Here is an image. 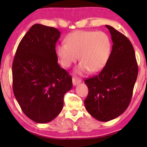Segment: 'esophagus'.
<instances>
[{
  "label": "esophagus",
  "mask_w": 147,
  "mask_h": 147,
  "mask_svg": "<svg viewBox=\"0 0 147 147\" xmlns=\"http://www.w3.org/2000/svg\"><path fill=\"white\" fill-rule=\"evenodd\" d=\"M81 82H82L81 79H80V78H78L77 77H74L72 78V82H73L74 86L78 85V84H80Z\"/></svg>",
  "instance_id": "1"
}]
</instances>
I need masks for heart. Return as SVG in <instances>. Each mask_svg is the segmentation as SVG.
I'll return each mask as SVG.
<instances>
[{
    "mask_svg": "<svg viewBox=\"0 0 147 147\" xmlns=\"http://www.w3.org/2000/svg\"><path fill=\"white\" fill-rule=\"evenodd\" d=\"M65 42L57 46L56 54L65 67L75 63L80 55L82 62L77 69L78 73L100 71L111 54V40L104 32L78 31L69 34Z\"/></svg>",
    "mask_w": 147,
    "mask_h": 147,
    "instance_id": "b5f03b06",
    "label": "heart"
}]
</instances>
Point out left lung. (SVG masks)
Instances as JSON below:
<instances>
[{
  "mask_svg": "<svg viewBox=\"0 0 147 147\" xmlns=\"http://www.w3.org/2000/svg\"><path fill=\"white\" fill-rule=\"evenodd\" d=\"M113 42L107 63L99 74L86 79L87 111L96 120L107 122L126 110L138 76L135 53L130 40L111 26L106 25Z\"/></svg>",
  "mask_w": 147,
  "mask_h": 147,
  "instance_id": "1",
  "label": "left lung"
}]
</instances>
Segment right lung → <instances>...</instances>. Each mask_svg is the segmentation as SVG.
<instances>
[{"instance_id": "obj_1", "label": "right lung", "mask_w": 147, "mask_h": 147, "mask_svg": "<svg viewBox=\"0 0 147 147\" xmlns=\"http://www.w3.org/2000/svg\"><path fill=\"white\" fill-rule=\"evenodd\" d=\"M60 32L35 24L21 39L14 57L13 89L24 114L37 123L57 117L65 94L72 88L71 76L57 63L55 43Z\"/></svg>"}]
</instances>
